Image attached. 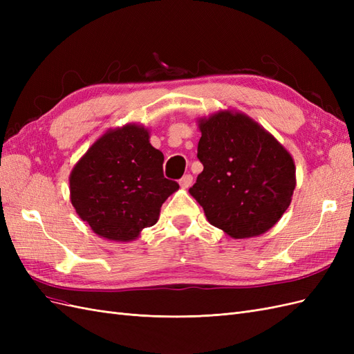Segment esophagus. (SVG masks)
<instances>
[{"label":"esophagus","instance_id":"obj_1","mask_svg":"<svg viewBox=\"0 0 354 354\" xmlns=\"http://www.w3.org/2000/svg\"><path fill=\"white\" fill-rule=\"evenodd\" d=\"M192 183H194V177H192L190 174L183 176V177H181V180H180V186L183 187V189L190 187V186H192Z\"/></svg>","mask_w":354,"mask_h":354}]
</instances>
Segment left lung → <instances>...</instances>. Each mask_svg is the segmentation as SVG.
Masks as SVG:
<instances>
[{
  "label": "left lung",
  "mask_w": 354,
  "mask_h": 354,
  "mask_svg": "<svg viewBox=\"0 0 354 354\" xmlns=\"http://www.w3.org/2000/svg\"><path fill=\"white\" fill-rule=\"evenodd\" d=\"M203 171L189 194L209 224L233 239L270 230L292 201L294 159L263 125L224 109L198 120Z\"/></svg>",
  "instance_id": "obj_1"
}]
</instances>
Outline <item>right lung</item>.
<instances>
[{
    "label": "right lung",
    "mask_w": 354,
    "mask_h": 354,
    "mask_svg": "<svg viewBox=\"0 0 354 354\" xmlns=\"http://www.w3.org/2000/svg\"><path fill=\"white\" fill-rule=\"evenodd\" d=\"M140 124L109 128L71 171V202L100 238L130 242L158 221L162 203L178 190L164 177V155Z\"/></svg>",
    "instance_id": "add662e5"
}]
</instances>
